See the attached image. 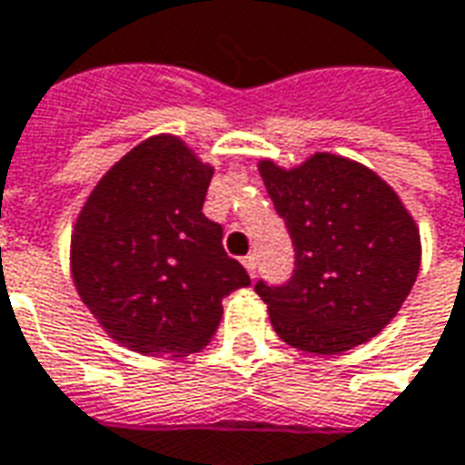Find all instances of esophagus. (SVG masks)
I'll use <instances>...</instances> for the list:
<instances>
[{"label": "esophagus", "mask_w": 465, "mask_h": 465, "mask_svg": "<svg viewBox=\"0 0 465 465\" xmlns=\"http://www.w3.org/2000/svg\"><path fill=\"white\" fill-rule=\"evenodd\" d=\"M242 262H243V266H246V272H249L252 277H256V256L254 254L243 256Z\"/></svg>", "instance_id": "esophagus-1"}]
</instances>
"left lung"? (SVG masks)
Returning a JSON list of instances; mask_svg holds the SVG:
<instances>
[{"instance_id": "obj_1", "label": "left lung", "mask_w": 465, "mask_h": 465, "mask_svg": "<svg viewBox=\"0 0 465 465\" xmlns=\"http://www.w3.org/2000/svg\"><path fill=\"white\" fill-rule=\"evenodd\" d=\"M259 173L294 243L287 284L254 287L274 332L317 355L382 332L420 269V233L401 196L368 165L334 153L294 168L259 161Z\"/></svg>"}]
</instances>
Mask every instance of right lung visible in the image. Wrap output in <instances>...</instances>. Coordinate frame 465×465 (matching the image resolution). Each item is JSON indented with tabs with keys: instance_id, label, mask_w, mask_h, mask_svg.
Listing matches in <instances>:
<instances>
[{
	"instance_id": "add662e5",
	"label": "right lung",
	"mask_w": 465,
	"mask_h": 465,
	"mask_svg": "<svg viewBox=\"0 0 465 465\" xmlns=\"http://www.w3.org/2000/svg\"><path fill=\"white\" fill-rule=\"evenodd\" d=\"M213 168L176 135L138 143L97 181L70 242L80 300L100 327L141 355L183 357L209 345L222 300L252 279L203 216Z\"/></svg>"
}]
</instances>
